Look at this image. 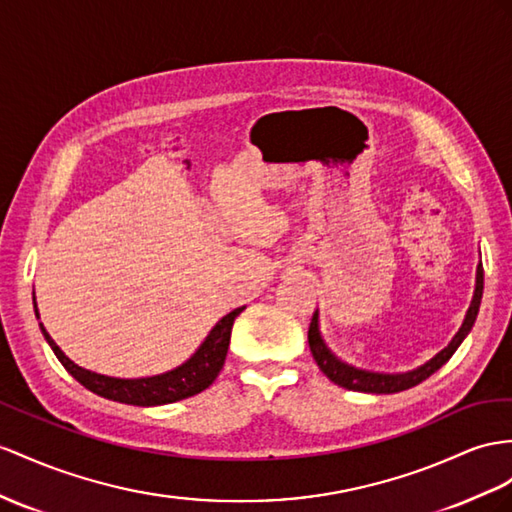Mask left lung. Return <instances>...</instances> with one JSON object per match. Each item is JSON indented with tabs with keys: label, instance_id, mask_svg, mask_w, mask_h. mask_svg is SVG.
<instances>
[{
	"label": "left lung",
	"instance_id": "left-lung-1",
	"mask_svg": "<svg viewBox=\"0 0 512 512\" xmlns=\"http://www.w3.org/2000/svg\"><path fill=\"white\" fill-rule=\"evenodd\" d=\"M482 283H484V272H482V264H478L476 270V290H474V298H471V305L465 313V320L461 324V329L452 337V342L445 346L441 352H437L435 357L430 361H426L424 365H419L415 370L409 372H400V374H385V372H372V370H361L350 365L346 361H342L339 357H335L331 348L326 346V342L322 339L320 333V311L313 313L311 324H309V348L311 355L316 359L318 368L326 374L329 381H333L335 385L350 389V391H363V393H398L404 389H411L415 385H419L430 374H435L441 365L448 363V359L454 355L456 348L463 344V339L469 335L471 326L476 322L478 309H480V300H482Z\"/></svg>",
	"mask_w": 512,
	"mask_h": 512
}]
</instances>
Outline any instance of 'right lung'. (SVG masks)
Instances as JSON below:
<instances>
[{"instance_id":"obj_1","label":"right lung","mask_w":512,"mask_h":512,"mask_svg":"<svg viewBox=\"0 0 512 512\" xmlns=\"http://www.w3.org/2000/svg\"><path fill=\"white\" fill-rule=\"evenodd\" d=\"M244 309L246 307H238L231 313H227L225 318H220L214 329L209 331V335L203 339V344L196 348L194 355L188 361L177 365L175 370H168L164 374H155V376H144V378H116V376H106V374H97L86 368H80V365L73 363L67 355H64L60 346L51 339L43 322H38V326H41V333L45 335L47 344L51 346V350H54L58 361L64 365V370H67L77 383H82L86 389L97 393V396L114 400V402L134 404V406H157V404H170V402H179L183 398L196 396V393H201L216 381L222 365H225L233 320L238 318ZM34 311L38 318L36 296H34Z\"/></svg>"}]
</instances>
